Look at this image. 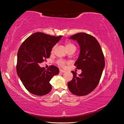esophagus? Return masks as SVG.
<instances>
[{
	"instance_id": "34e87169",
	"label": "esophagus",
	"mask_w": 124,
	"mask_h": 124,
	"mask_svg": "<svg viewBox=\"0 0 124 124\" xmlns=\"http://www.w3.org/2000/svg\"><path fill=\"white\" fill-rule=\"evenodd\" d=\"M60 72H61V73H64V72H65V70H64L60 69Z\"/></svg>"
}]
</instances>
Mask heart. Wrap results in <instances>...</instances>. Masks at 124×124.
Listing matches in <instances>:
<instances>
[{
  "label": "heart",
  "mask_w": 124,
  "mask_h": 124,
  "mask_svg": "<svg viewBox=\"0 0 124 124\" xmlns=\"http://www.w3.org/2000/svg\"><path fill=\"white\" fill-rule=\"evenodd\" d=\"M65 45H66V48H67V49H69V48H72V47H75V48H76L74 45L71 44V43H67ZM55 48V46H54L52 48V50H51L52 53L54 52ZM57 64H58V65H60V66L62 67H64V65L65 64V61L64 60H59L57 61Z\"/></svg>",
  "instance_id": "b5f03b06"
}]
</instances>
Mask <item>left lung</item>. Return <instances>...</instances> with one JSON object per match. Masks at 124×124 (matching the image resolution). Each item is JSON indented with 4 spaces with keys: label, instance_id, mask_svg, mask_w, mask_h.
Here are the masks:
<instances>
[{
    "label": "left lung",
    "instance_id": "obj_1",
    "mask_svg": "<svg viewBox=\"0 0 124 124\" xmlns=\"http://www.w3.org/2000/svg\"><path fill=\"white\" fill-rule=\"evenodd\" d=\"M69 39L77 40L80 46V54L75 65L82 72L79 76L73 71L71 81L68 83L70 91L78 96L90 93L96 87L104 68V55L96 38L88 34L80 32Z\"/></svg>",
    "mask_w": 124,
    "mask_h": 124
}]
</instances>
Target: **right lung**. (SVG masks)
<instances>
[{
    "label": "right lung",
    "instance_id": "obj_1",
    "mask_svg": "<svg viewBox=\"0 0 124 124\" xmlns=\"http://www.w3.org/2000/svg\"><path fill=\"white\" fill-rule=\"evenodd\" d=\"M62 37L36 32L26 39L20 47L17 73L25 88L32 94L42 96L51 92L49 81L54 76L59 74V68L51 65L46 70L39 64L49 57L52 48Z\"/></svg>",
    "mask_w": 124,
    "mask_h": 124
}]
</instances>
